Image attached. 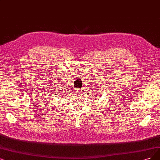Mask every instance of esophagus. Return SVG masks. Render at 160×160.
I'll list each match as a JSON object with an SVG mask.
<instances>
[{"instance_id":"esophagus-1","label":"esophagus","mask_w":160,"mask_h":160,"mask_svg":"<svg viewBox=\"0 0 160 160\" xmlns=\"http://www.w3.org/2000/svg\"><path fill=\"white\" fill-rule=\"evenodd\" d=\"M75 92H76L77 94H81V92H80V90H76Z\"/></svg>"}]
</instances>
